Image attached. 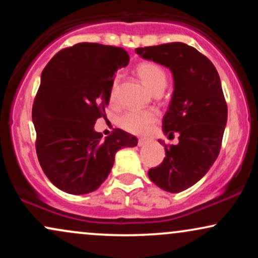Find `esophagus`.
Masks as SVG:
<instances>
[{
    "label": "esophagus",
    "mask_w": 258,
    "mask_h": 258,
    "mask_svg": "<svg viewBox=\"0 0 258 258\" xmlns=\"http://www.w3.org/2000/svg\"><path fill=\"white\" fill-rule=\"evenodd\" d=\"M148 142H149V139H148V138H139L138 139V146L139 147L144 146V144H147Z\"/></svg>",
    "instance_id": "obj_1"
}]
</instances>
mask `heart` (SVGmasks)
<instances>
[{"label": "heart", "mask_w": 258, "mask_h": 258, "mask_svg": "<svg viewBox=\"0 0 258 258\" xmlns=\"http://www.w3.org/2000/svg\"><path fill=\"white\" fill-rule=\"evenodd\" d=\"M137 74L142 81L153 92L160 88H165L167 82V75L159 64L153 61H143L138 64ZM119 79L115 78L110 87V100L114 102L117 94ZM158 114L154 110H131L127 111L119 117V126L125 131L133 135H144L152 128L156 121Z\"/></svg>", "instance_id": "b5f03b06"}]
</instances>
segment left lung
I'll return each instance as SVG.
<instances>
[{
  "label": "left lung",
  "instance_id": "8db88e82",
  "mask_svg": "<svg viewBox=\"0 0 258 258\" xmlns=\"http://www.w3.org/2000/svg\"><path fill=\"white\" fill-rule=\"evenodd\" d=\"M142 58L168 68L173 93L162 119V132L178 144L165 147L166 156L148 176L164 190L179 193L199 182L211 168L221 150L228 109L215 65L194 47L182 42L141 47Z\"/></svg>",
  "mask_w": 258,
  "mask_h": 258
}]
</instances>
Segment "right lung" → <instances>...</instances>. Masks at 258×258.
<instances>
[{
	"instance_id": "right-lung-1",
	"label": "right lung",
	"mask_w": 258,
	"mask_h": 258,
	"mask_svg": "<svg viewBox=\"0 0 258 258\" xmlns=\"http://www.w3.org/2000/svg\"><path fill=\"white\" fill-rule=\"evenodd\" d=\"M128 60L121 47L82 42L61 49L43 69L32 105L36 153L47 178L65 193L98 189L117 150L137 146L138 139L120 128L105 139L94 131L115 73Z\"/></svg>"
}]
</instances>
